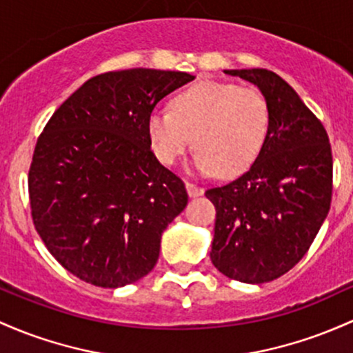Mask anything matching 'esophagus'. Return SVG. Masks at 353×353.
<instances>
[{"label":"esophagus","mask_w":353,"mask_h":353,"mask_svg":"<svg viewBox=\"0 0 353 353\" xmlns=\"http://www.w3.org/2000/svg\"><path fill=\"white\" fill-rule=\"evenodd\" d=\"M185 189H188L189 197H197V196H201L204 192L203 188H199V185H196L192 183H185Z\"/></svg>","instance_id":"1"}]
</instances>
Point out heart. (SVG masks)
Instances as JSON below:
<instances>
[{"mask_svg": "<svg viewBox=\"0 0 353 353\" xmlns=\"http://www.w3.org/2000/svg\"><path fill=\"white\" fill-rule=\"evenodd\" d=\"M270 129V105L254 87L197 82L172 99L169 110H152L147 135L156 157L174 165L192 144L191 170L201 176H236L253 164Z\"/></svg>", "mask_w": 353, "mask_h": 353, "instance_id": "heart-1", "label": "heart"}]
</instances>
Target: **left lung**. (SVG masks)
<instances>
[{
  "label": "left lung",
  "instance_id": "1",
  "mask_svg": "<svg viewBox=\"0 0 353 353\" xmlns=\"http://www.w3.org/2000/svg\"><path fill=\"white\" fill-rule=\"evenodd\" d=\"M256 85L270 105V129L243 176L206 191L216 208L211 261L224 276L259 285L305 256L330 211L332 149L300 95L265 68L224 70Z\"/></svg>",
  "mask_w": 353,
  "mask_h": 353
}]
</instances>
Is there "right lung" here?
<instances>
[{
  "label": "right lung",
  "mask_w": 353,
  "mask_h": 353,
  "mask_svg": "<svg viewBox=\"0 0 353 353\" xmlns=\"http://www.w3.org/2000/svg\"><path fill=\"white\" fill-rule=\"evenodd\" d=\"M191 80L152 68L103 73L46 123L28 176L33 224L80 280L119 288L156 266L161 236L188 206V192L150 150L147 117Z\"/></svg>",
  "instance_id": "right-lung-1"
}]
</instances>
